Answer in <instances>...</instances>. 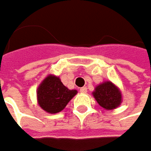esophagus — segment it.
Returning a JSON list of instances; mask_svg holds the SVG:
<instances>
[{
    "instance_id": "obj_1",
    "label": "esophagus",
    "mask_w": 151,
    "mask_h": 151,
    "mask_svg": "<svg viewBox=\"0 0 151 151\" xmlns=\"http://www.w3.org/2000/svg\"><path fill=\"white\" fill-rule=\"evenodd\" d=\"M80 92L82 93H87V88H86V87H82V88H81V89H80Z\"/></svg>"
}]
</instances>
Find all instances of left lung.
<instances>
[{"mask_svg":"<svg viewBox=\"0 0 151 151\" xmlns=\"http://www.w3.org/2000/svg\"><path fill=\"white\" fill-rule=\"evenodd\" d=\"M93 96L97 103L107 110L116 108L122 101L120 91L111 81L104 82L97 86L93 92Z\"/></svg>","mask_w":151,"mask_h":151,"instance_id":"left-lung-1","label":"left lung"}]
</instances>
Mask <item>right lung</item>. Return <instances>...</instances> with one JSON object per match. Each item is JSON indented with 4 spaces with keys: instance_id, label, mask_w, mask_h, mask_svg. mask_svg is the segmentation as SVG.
I'll return each mask as SVG.
<instances>
[{
    "instance_id": "1",
    "label": "right lung",
    "mask_w": 151,
    "mask_h": 151,
    "mask_svg": "<svg viewBox=\"0 0 151 151\" xmlns=\"http://www.w3.org/2000/svg\"><path fill=\"white\" fill-rule=\"evenodd\" d=\"M76 93V90H69L64 86L58 77L49 75L38 87L37 94L41 108L56 114L62 111Z\"/></svg>"
}]
</instances>
